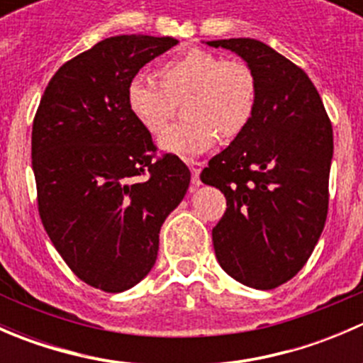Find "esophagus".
Returning <instances> with one entry per match:
<instances>
[{
  "instance_id": "1",
  "label": "esophagus",
  "mask_w": 363,
  "mask_h": 363,
  "mask_svg": "<svg viewBox=\"0 0 363 363\" xmlns=\"http://www.w3.org/2000/svg\"><path fill=\"white\" fill-rule=\"evenodd\" d=\"M186 163H188L189 170H191V182L193 186H200L202 184V181H200V172H202L203 168V163H200V161H195V160H186Z\"/></svg>"
}]
</instances>
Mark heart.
<instances>
[{
  "label": "heart",
  "instance_id": "1",
  "mask_svg": "<svg viewBox=\"0 0 363 363\" xmlns=\"http://www.w3.org/2000/svg\"><path fill=\"white\" fill-rule=\"evenodd\" d=\"M161 82L135 75L126 89L128 108L152 135L164 130L184 100L189 116L168 128L160 138L164 151L181 156L200 155L223 137H237L247 128L258 104V82L250 65L223 60L219 54L189 49L164 61L158 69Z\"/></svg>",
  "mask_w": 363,
  "mask_h": 363
}]
</instances>
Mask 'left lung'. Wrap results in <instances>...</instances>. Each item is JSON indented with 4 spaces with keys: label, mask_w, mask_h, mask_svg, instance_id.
I'll use <instances>...</instances> for the list:
<instances>
[{
    "label": "left lung",
    "mask_w": 363,
    "mask_h": 363,
    "mask_svg": "<svg viewBox=\"0 0 363 363\" xmlns=\"http://www.w3.org/2000/svg\"><path fill=\"white\" fill-rule=\"evenodd\" d=\"M239 54L255 72V116L203 168L226 211L212 228L216 258L228 276L272 290L296 276L318 244L328 212L334 131L307 73L252 38L207 42Z\"/></svg>",
    "instance_id": "obj_1"
}]
</instances>
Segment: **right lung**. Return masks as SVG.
Returning a JSON list of instances; mask_svg holds the SVG:
<instances>
[{"instance_id": "1", "label": "right lung", "mask_w": 363, "mask_h": 363, "mask_svg": "<svg viewBox=\"0 0 363 363\" xmlns=\"http://www.w3.org/2000/svg\"><path fill=\"white\" fill-rule=\"evenodd\" d=\"M172 36H111L67 61L45 87L31 133L38 212L72 272L119 294L158 256L160 230L188 191L189 168L156 160L151 133L128 108L126 89Z\"/></svg>"}]
</instances>
